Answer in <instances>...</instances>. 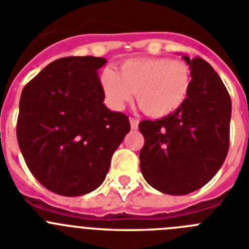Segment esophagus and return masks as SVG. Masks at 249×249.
I'll return each instance as SVG.
<instances>
[{
	"mask_svg": "<svg viewBox=\"0 0 249 249\" xmlns=\"http://www.w3.org/2000/svg\"><path fill=\"white\" fill-rule=\"evenodd\" d=\"M129 123H131V128L132 129H137L138 128V123H140V121L136 120V118H129Z\"/></svg>",
	"mask_w": 249,
	"mask_h": 249,
	"instance_id": "34e87169",
	"label": "esophagus"
}]
</instances>
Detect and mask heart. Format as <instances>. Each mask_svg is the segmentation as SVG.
Listing matches in <instances>:
<instances>
[{
    "instance_id": "heart-1",
    "label": "heart",
    "mask_w": 249,
    "mask_h": 249,
    "mask_svg": "<svg viewBox=\"0 0 249 249\" xmlns=\"http://www.w3.org/2000/svg\"><path fill=\"white\" fill-rule=\"evenodd\" d=\"M101 86L107 103L122 109L136 93L140 108L151 117H166L179 109L192 86L191 67L183 61L151 57L127 59L118 72L106 68Z\"/></svg>"
}]
</instances>
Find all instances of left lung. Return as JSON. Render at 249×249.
<instances>
[{"mask_svg": "<svg viewBox=\"0 0 249 249\" xmlns=\"http://www.w3.org/2000/svg\"><path fill=\"white\" fill-rule=\"evenodd\" d=\"M182 58L191 67L192 86L181 108L156 121H142L144 146L141 172L162 193L182 196L214 177L230 148L232 102L212 66L201 57Z\"/></svg>", "mask_w": 249, "mask_h": 249, "instance_id": "8db88e82", "label": "left lung"}]
</instances>
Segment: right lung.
Listing matches in <instances>:
<instances>
[{
    "label": "right lung",
    "mask_w": 249,
    "mask_h": 249,
    "mask_svg": "<svg viewBox=\"0 0 249 249\" xmlns=\"http://www.w3.org/2000/svg\"><path fill=\"white\" fill-rule=\"evenodd\" d=\"M102 57H66L46 66L25 86L17 141L31 173L47 190L74 197L105 181L111 158L131 129L109 111L97 70Z\"/></svg>",
    "instance_id": "add662e5"
}]
</instances>
